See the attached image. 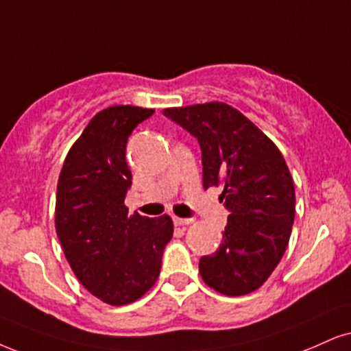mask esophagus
Returning a JSON list of instances; mask_svg holds the SVG:
<instances>
[{
  "instance_id": "esophagus-1",
  "label": "esophagus",
  "mask_w": 351,
  "mask_h": 351,
  "mask_svg": "<svg viewBox=\"0 0 351 351\" xmlns=\"http://www.w3.org/2000/svg\"><path fill=\"white\" fill-rule=\"evenodd\" d=\"M172 221L176 226H185V224H192L195 219L193 218H179V216H172Z\"/></svg>"
}]
</instances>
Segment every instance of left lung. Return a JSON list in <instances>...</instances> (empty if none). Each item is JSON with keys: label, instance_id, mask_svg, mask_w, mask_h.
Returning <instances> with one entry per match:
<instances>
[{"label": "left lung", "instance_id": "obj_1", "mask_svg": "<svg viewBox=\"0 0 351 351\" xmlns=\"http://www.w3.org/2000/svg\"><path fill=\"white\" fill-rule=\"evenodd\" d=\"M200 143L203 187L223 185L229 210L223 242L198 270L210 288L242 296L265 283L287 250L295 221V185L275 143L224 102L164 109Z\"/></svg>", "mask_w": 351, "mask_h": 351}]
</instances>
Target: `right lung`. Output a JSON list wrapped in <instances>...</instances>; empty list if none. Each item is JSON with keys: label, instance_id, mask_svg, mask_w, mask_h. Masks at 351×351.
I'll return each mask as SVG.
<instances>
[{"label": "right lung", "instance_id": "obj_1", "mask_svg": "<svg viewBox=\"0 0 351 351\" xmlns=\"http://www.w3.org/2000/svg\"><path fill=\"white\" fill-rule=\"evenodd\" d=\"M153 109L112 106L93 117L68 151L56 185L55 228L60 244L90 295L123 306L158 280L174 224L167 215H128L132 185L128 136Z\"/></svg>", "mask_w": 351, "mask_h": 351}]
</instances>
